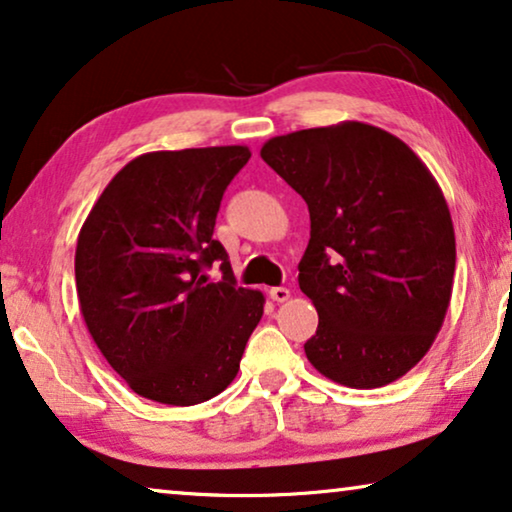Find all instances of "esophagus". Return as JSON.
I'll return each instance as SVG.
<instances>
[{
  "mask_svg": "<svg viewBox=\"0 0 512 512\" xmlns=\"http://www.w3.org/2000/svg\"><path fill=\"white\" fill-rule=\"evenodd\" d=\"M269 297L273 301H278V304H283V301L290 299V290H287V287H271Z\"/></svg>",
  "mask_w": 512,
  "mask_h": 512,
  "instance_id": "esophagus-1",
  "label": "esophagus"
}]
</instances>
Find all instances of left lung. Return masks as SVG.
I'll use <instances>...</instances> for the list:
<instances>
[{"label":"left lung","mask_w":512,"mask_h":512,"mask_svg":"<svg viewBox=\"0 0 512 512\" xmlns=\"http://www.w3.org/2000/svg\"><path fill=\"white\" fill-rule=\"evenodd\" d=\"M262 160L311 213L299 287L318 311L308 362L338 385H390L427 355L455 278L450 208L420 157L348 120L273 136Z\"/></svg>","instance_id":"obj_1"}]
</instances>
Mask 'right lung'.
Instances as JSON below:
<instances>
[{
  "instance_id": "obj_1",
  "label": "right lung",
  "mask_w": 512,
  "mask_h": 512,
  "mask_svg": "<svg viewBox=\"0 0 512 512\" xmlns=\"http://www.w3.org/2000/svg\"><path fill=\"white\" fill-rule=\"evenodd\" d=\"M246 146L157 150L125 164L85 218L76 292L92 341L139 394L194 406L232 383L264 313V294L236 287L213 239L222 194ZM220 261L223 280L204 268Z\"/></svg>"
}]
</instances>
